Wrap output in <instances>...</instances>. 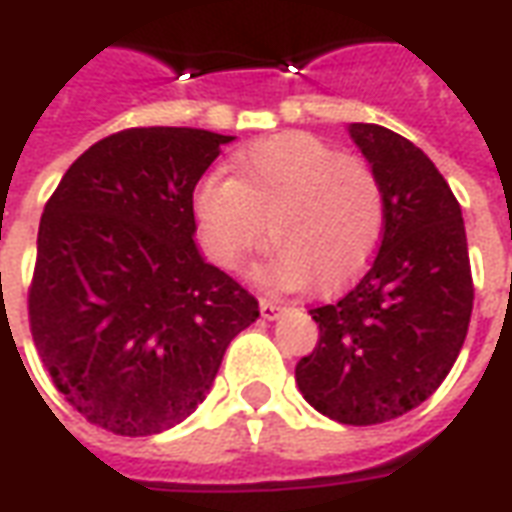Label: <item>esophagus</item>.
Returning a JSON list of instances; mask_svg holds the SVG:
<instances>
[{
    "label": "esophagus",
    "instance_id": "1",
    "mask_svg": "<svg viewBox=\"0 0 512 512\" xmlns=\"http://www.w3.org/2000/svg\"><path fill=\"white\" fill-rule=\"evenodd\" d=\"M282 304L279 301H271V299H260V315L266 318V321H277L279 315H282Z\"/></svg>",
    "mask_w": 512,
    "mask_h": 512
}]
</instances>
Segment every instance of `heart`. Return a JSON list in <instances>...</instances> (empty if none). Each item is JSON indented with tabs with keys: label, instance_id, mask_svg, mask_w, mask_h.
I'll return each instance as SVG.
<instances>
[{
	"label": "heart",
	"instance_id": "heart-1",
	"mask_svg": "<svg viewBox=\"0 0 512 512\" xmlns=\"http://www.w3.org/2000/svg\"><path fill=\"white\" fill-rule=\"evenodd\" d=\"M194 213L227 271L268 244L257 279L274 290H337L367 268L384 238L386 197L373 167L318 136L288 131L233 156V178L208 175Z\"/></svg>",
	"mask_w": 512,
	"mask_h": 512
}]
</instances>
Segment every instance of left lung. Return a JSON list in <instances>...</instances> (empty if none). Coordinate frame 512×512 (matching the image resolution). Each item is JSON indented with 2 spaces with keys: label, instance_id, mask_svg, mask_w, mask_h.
I'll use <instances>...</instances> for the list:
<instances>
[{
  "label": "left lung",
  "instance_id": "8db88e82",
  "mask_svg": "<svg viewBox=\"0 0 512 512\" xmlns=\"http://www.w3.org/2000/svg\"><path fill=\"white\" fill-rule=\"evenodd\" d=\"M348 136L384 186V238L354 290L310 310L321 340L296 365V384L323 417L378 425L425 403L455 365L472 268L461 205L433 161L376 123H351Z\"/></svg>",
  "mask_w": 512,
  "mask_h": 512
}]
</instances>
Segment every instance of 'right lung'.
I'll return each mask as SVG.
<instances>
[{
	"label": "right lung",
	"instance_id": "obj_1",
	"mask_svg": "<svg viewBox=\"0 0 512 512\" xmlns=\"http://www.w3.org/2000/svg\"><path fill=\"white\" fill-rule=\"evenodd\" d=\"M235 136L128 128L95 142L43 208L29 290L43 367L120 436L178 425L211 392L257 299L194 244V186Z\"/></svg>",
	"mask_w": 512,
	"mask_h": 512
}]
</instances>
